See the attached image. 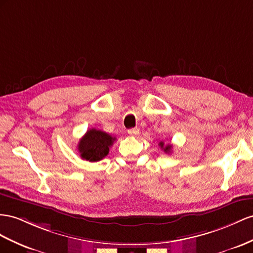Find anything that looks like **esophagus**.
Segmentation results:
<instances>
[{
  "label": "esophagus",
  "instance_id": "esophagus-1",
  "mask_svg": "<svg viewBox=\"0 0 253 253\" xmlns=\"http://www.w3.org/2000/svg\"><path fill=\"white\" fill-rule=\"evenodd\" d=\"M129 135H138L139 134V129L138 128H131L127 130Z\"/></svg>",
  "mask_w": 253,
  "mask_h": 253
}]
</instances>
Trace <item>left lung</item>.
<instances>
[{
  "mask_svg": "<svg viewBox=\"0 0 253 253\" xmlns=\"http://www.w3.org/2000/svg\"><path fill=\"white\" fill-rule=\"evenodd\" d=\"M159 146L163 148V150L165 151V153H170L171 152V148H172V145H170V144H168V145H165V143L164 142H160L159 143Z\"/></svg>",
  "mask_w": 253,
  "mask_h": 253,
  "instance_id": "8db88e82",
  "label": "left lung"
}]
</instances>
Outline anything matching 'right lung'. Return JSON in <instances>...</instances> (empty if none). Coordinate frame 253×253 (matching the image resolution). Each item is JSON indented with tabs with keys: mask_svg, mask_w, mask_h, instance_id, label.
I'll return each instance as SVG.
<instances>
[{
	"mask_svg": "<svg viewBox=\"0 0 253 253\" xmlns=\"http://www.w3.org/2000/svg\"><path fill=\"white\" fill-rule=\"evenodd\" d=\"M114 141L115 138L112 135L92 128L87 130L79 141L78 151H79L82 159L88 160L90 163H96L107 156Z\"/></svg>",
	"mask_w": 253,
	"mask_h": 253,
	"instance_id": "1",
	"label": "right lung"
}]
</instances>
